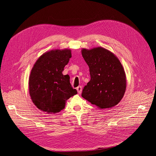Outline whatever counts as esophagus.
I'll use <instances>...</instances> for the list:
<instances>
[{"mask_svg":"<svg viewBox=\"0 0 156 156\" xmlns=\"http://www.w3.org/2000/svg\"><path fill=\"white\" fill-rule=\"evenodd\" d=\"M76 90H77V91H78V93L79 94H80L81 93V92H82V87L78 86V87L76 88Z\"/></svg>","mask_w":156,"mask_h":156,"instance_id":"esophagus-1","label":"esophagus"}]
</instances>
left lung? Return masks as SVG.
<instances>
[{
	"mask_svg": "<svg viewBox=\"0 0 156 156\" xmlns=\"http://www.w3.org/2000/svg\"><path fill=\"white\" fill-rule=\"evenodd\" d=\"M81 54L89 67L91 78L84 87L81 96L102 109L117 105L126 87L125 73L120 61L102 47L83 48Z\"/></svg>",
	"mask_w": 156,
	"mask_h": 156,
	"instance_id": "left-lung-1",
	"label": "left lung"
}]
</instances>
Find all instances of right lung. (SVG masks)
<instances>
[{
    "mask_svg": "<svg viewBox=\"0 0 156 156\" xmlns=\"http://www.w3.org/2000/svg\"><path fill=\"white\" fill-rule=\"evenodd\" d=\"M71 57V51L54 50L44 53L33 67L29 78L31 99L37 108L55 114L64 108L66 101L77 94L64 68Z\"/></svg>",
    "mask_w": 156,
    "mask_h": 156,
    "instance_id": "obj_1",
    "label": "right lung"
}]
</instances>
